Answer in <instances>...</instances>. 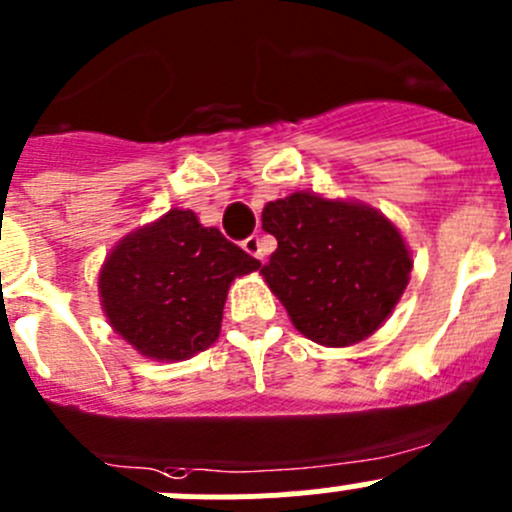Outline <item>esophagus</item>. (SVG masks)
Instances as JSON below:
<instances>
[{
	"label": "esophagus",
	"mask_w": 512,
	"mask_h": 512,
	"mask_svg": "<svg viewBox=\"0 0 512 512\" xmlns=\"http://www.w3.org/2000/svg\"><path fill=\"white\" fill-rule=\"evenodd\" d=\"M244 249L249 251L251 256L263 258V246H261V239H258V236H249V239L244 241Z\"/></svg>",
	"instance_id": "obj_1"
}]
</instances>
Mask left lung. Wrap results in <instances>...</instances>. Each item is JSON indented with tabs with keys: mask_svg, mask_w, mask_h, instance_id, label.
<instances>
[{
	"mask_svg": "<svg viewBox=\"0 0 512 512\" xmlns=\"http://www.w3.org/2000/svg\"><path fill=\"white\" fill-rule=\"evenodd\" d=\"M261 221L278 241L263 278L293 326L321 346L368 338L406 291V241L371 206L296 191L268 201Z\"/></svg>",
	"mask_w": 512,
	"mask_h": 512,
	"instance_id": "1",
	"label": "left lung"
}]
</instances>
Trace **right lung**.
Segmentation results:
<instances>
[{
    "instance_id": "right-lung-1",
    "label": "right lung",
    "mask_w": 512,
    "mask_h": 512,
    "mask_svg": "<svg viewBox=\"0 0 512 512\" xmlns=\"http://www.w3.org/2000/svg\"><path fill=\"white\" fill-rule=\"evenodd\" d=\"M258 266L194 211L171 209L111 251L99 273L101 306L139 353L184 361L219 338L231 281Z\"/></svg>"
}]
</instances>
